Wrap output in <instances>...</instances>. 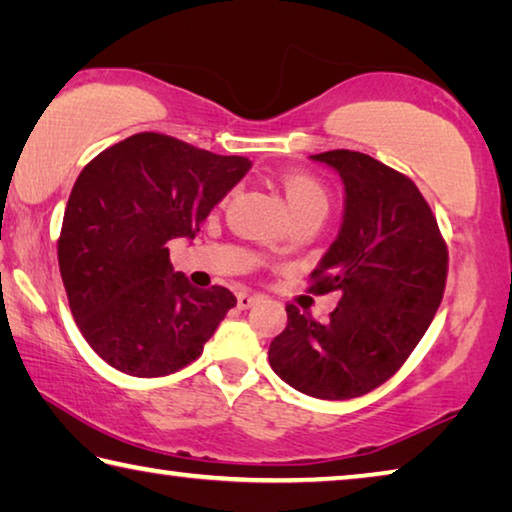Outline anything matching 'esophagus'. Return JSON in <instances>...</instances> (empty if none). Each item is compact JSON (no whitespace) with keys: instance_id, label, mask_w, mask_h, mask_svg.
I'll return each instance as SVG.
<instances>
[{"instance_id":"34e87169","label":"esophagus","mask_w":512,"mask_h":512,"mask_svg":"<svg viewBox=\"0 0 512 512\" xmlns=\"http://www.w3.org/2000/svg\"><path fill=\"white\" fill-rule=\"evenodd\" d=\"M255 296H250V293H239L237 296V305H239V309H248V307H253L255 305Z\"/></svg>"}]
</instances>
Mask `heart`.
<instances>
[{"label": "heart", "instance_id": "1", "mask_svg": "<svg viewBox=\"0 0 512 512\" xmlns=\"http://www.w3.org/2000/svg\"><path fill=\"white\" fill-rule=\"evenodd\" d=\"M284 198L291 210V216L298 214H327L329 198L325 187L307 173H287L282 180Z\"/></svg>", "mask_w": 512, "mask_h": 512}]
</instances>
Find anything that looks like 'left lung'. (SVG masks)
Returning a JSON list of instances; mask_svg holds the SVG:
<instances>
[{"instance_id": "1", "label": "left lung", "mask_w": 512, "mask_h": 512, "mask_svg": "<svg viewBox=\"0 0 512 512\" xmlns=\"http://www.w3.org/2000/svg\"><path fill=\"white\" fill-rule=\"evenodd\" d=\"M343 180L339 235L311 291H339L329 320L287 305L268 348L275 375L318 400H350L395 375L427 332L447 280V248L420 189L366 153L309 155Z\"/></svg>"}]
</instances>
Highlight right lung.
<instances>
[{"mask_svg": "<svg viewBox=\"0 0 512 512\" xmlns=\"http://www.w3.org/2000/svg\"><path fill=\"white\" fill-rule=\"evenodd\" d=\"M253 167L160 133L101 151L76 178L58 266L76 325L126 375L164 377L203 352L237 298L196 289L169 262L171 239H194Z\"/></svg>", "mask_w": 512, "mask_h": 512, "instance_id": "1", "label": "right lung"}]
</instances>
